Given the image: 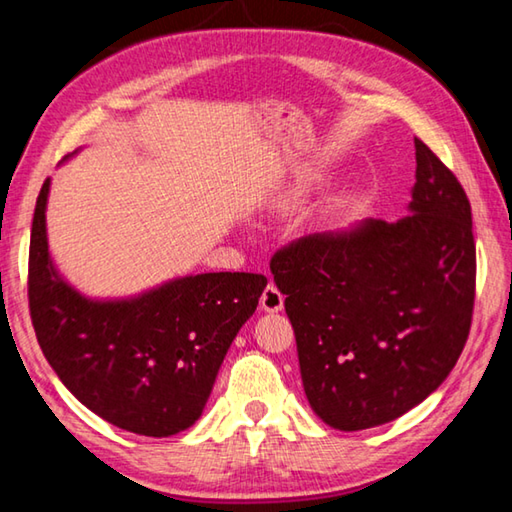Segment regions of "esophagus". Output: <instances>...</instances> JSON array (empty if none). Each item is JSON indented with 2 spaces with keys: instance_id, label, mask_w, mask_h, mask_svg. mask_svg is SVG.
<instances>
[{
  "instance_id": "1",
  "label": "esophagus",
  "mask_w": 512,
  "mask_h": 512,
  "mask_svg": "<svg viewBox=\"0 0 512 512\" xmlns=\"http://www.w3.org/2000/svg\"><path fill=\"white\" fill-rule=\"evenodd\" d=\"M259 305H262L264 312H280L282 307H285V296H282V291L273 285H266V289L262 291V296H259Z\"/></svg>"
}]
</instances>
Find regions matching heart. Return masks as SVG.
<instances>
[{"label":"heart","instance_id":"obj_1","mask_svg":"<svg viewBox=\"0 0 512 512\" xmlns=\"http://www.w3.org/2000/svg\"><path fill=\"white\" fill-rule=\"evenodd\" d=\"M294 198H296V196H294Z\"/></svg>","mask_w":512,"mask_h":512}]
</instances>
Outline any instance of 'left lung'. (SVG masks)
<instances>
[{
  "instance_id": "obj_1",
  "label": "left lung",
  "mask_w": 512,
  "mask_h": 512,
  "mask_svg": "<svg viewBox=\"0 0 512 512\" xmlns=\"http://www.w3.org/2000/svg\"><path fill=\"white\" fill-rule=\"evenodd\" d=\"M410 212L307 234L271 273L294 326L312 410L337 431L387 424L444 383L469 337L476 291L472 207L415 139Z\"/></svg>"
}]
</instances>
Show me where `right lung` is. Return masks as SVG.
I'll use <instances>...</instances> for the list:
<instances>
[{
	"instance_id": "1",
	"label": "right lung",
	"mask_w": 512,
	"mask_h": 512,
	"mask_svg": "<svg viewBox=\"0 0 512 512\" xmlns=\"http://www.w3.org/2000/svg\"><path fill=\"white\" fill-rule=\"evenodd\" d=\"M50 180L29 243V312L47 362L75 399L123 431L168 437L193 426L262 273H200L125 300H91L56 273L45 232Z\"/></svg>"
}]
</instances>
